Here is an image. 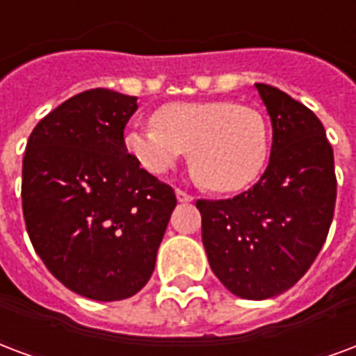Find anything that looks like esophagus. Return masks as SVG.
Wrapping results in <instances>:
<instances>
[{
	"label": "esophagus",
	"instance_id": "1",
	"mask_svg": "<svg viewBox=\"0 0 356 356\" xmlns=\"http://www.w3.org/2000/svg\"><path fill=\"white\" fill-rule=\"evenodd\" d=\"M175 194H177L179 202H185V204H186V202H192V200H194L191 194H188V192L181 191V188H177V191H175Z\"/></svg>",
	"mask_w": 356,
	"mask_h": 356
}]
</instances>
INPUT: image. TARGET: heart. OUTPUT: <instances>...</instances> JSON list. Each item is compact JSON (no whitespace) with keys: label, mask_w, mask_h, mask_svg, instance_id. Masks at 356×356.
<instances>
[{"label":"heart","mask_w":356,"mask_h":356,"mask_svg":"<svg viewBox=\"0 0 356 356\" xmlns=\"http://www.w3.org/2000/svg\"><path fill=\"white\" fill-rule=\"evenodd\" d=\"M152 124L126 134V149L151 173H165L191 151V170L207 191L238 192L268 162L270 126L259 109L236 102H177Z\"/></svg>","instance_id":"heart-1"}]
</instances>
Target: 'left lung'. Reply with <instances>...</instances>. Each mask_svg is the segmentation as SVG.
<instances>
[{
  "label": "left lung",
  "mask_w": 356,
  "mask_h": 356,
  "mask_svg": "<svg viewBox=\"0 0 356 356\" xmlns=\"http://www.w3.org/2000/svg\"><path fill=\"white\" fill-rule=\"evenodd\" d=\"M273 141L257 185L228 200H198L213 273L236 296L266 300L296 285L326 241L336 207L332 145L317 115L257 83Z\"/></svg>",
  "instance_id": "left-lung-1"
}]
</instances>
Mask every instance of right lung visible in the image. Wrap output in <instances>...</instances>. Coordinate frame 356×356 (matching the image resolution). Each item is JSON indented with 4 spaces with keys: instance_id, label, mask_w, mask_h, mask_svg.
Segmentation results:
<instances>
[{
    "instance_id": "right-lung-1",
    "label": "right lung",
    "mask_w": 356,
    "mask_h": 356,
    "mask_svg": "<svg viewBox=\"0 0 356 356\" xmlns=\"http://www.w3.org/2000/svg\"><path fill=\"white\" fill-rule=\"evenodd\" d=\"M138 97L92 88L58 105L30 134L22 211L33 249L84 298L115 302L151 279L175 192L131 156L124 128Z\"/></svg>"
}]
</instances>
